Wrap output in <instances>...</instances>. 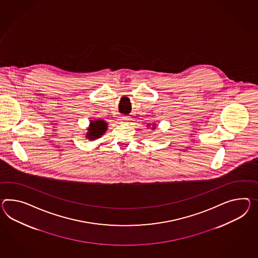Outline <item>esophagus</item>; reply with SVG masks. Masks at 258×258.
I'll return each instance as SVG.
<instances>
[{
    "mask_svg": "<svg viewBox=\"0 0 258 258\" xmlns=\"http://www.w3.org/2000/svg\"><path fill=\"white\" fill-rule=\"evenodd\" d=\"M120 120L121 121H126V120H128V118H127V116H122V117H120Z\"/></svg>",
    "mask_w": 258,
    "mask_h": 258,
    "instance_id": "34e87169",
    "label": "esophagus"
}]
</instances>
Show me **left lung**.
Masks as SVG:
<instances>
[{
  "instance_id": "8db88e82",
  "label": "left lung",
  "mask_w": 258,
  "mask_h": 258,
  "mask_svg": "<svg viewBox=\"0 0 258 258\" xmlns=\"http://www.w3.org/2000/svg\"><path fill=\"white\" fill-rule=\"evenodd\" d=\"M155 125H156V124H153V130H155ZM148 126H151V125H150V124H149V125H148Z\"/></svg>"
}]
</instances>
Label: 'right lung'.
I'll return each instance as SVG.
<instances>
[{
	"label": "right lung",
	"mask_w": 258,
	"mask_h": 258,
	"mask_svg": "<svg viewBox=\"0 0 258 258\" xmlns=\"http://www.w3.org/2000/svg\"><path fill=\"white\" fill-rule=\"evenodd\" d=\"M107 123L104 120H95L90 122V125L88 128V132L86 137L88 140H96L101 138V135H103L107 131Z\"/></svg>",
	"instance_id": "obj_1"
}]
</instances>
